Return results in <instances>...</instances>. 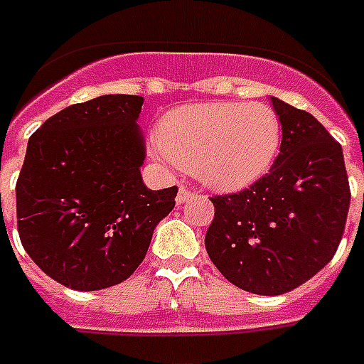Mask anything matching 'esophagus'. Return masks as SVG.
<instances>
[{"label":"esophagus","instance_id":"34e87169","mask_svg":"<svg viewBox=\"0 0 364 364\" xmlns=\"http://www.w3.org/2000/svg\"><path fill=\"white\" fill-rule=\"evenodd\" d=\"M196 192L194 190H190V188H186V186H180V190H178V196H176V202L178 203H186V202H190V200H192V198H196Z\"/></svg>","mask_w":364,"mask_h":364}]
</instances>
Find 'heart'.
Instances as JSON below:
<instances>
[{"label":"heart","mask_w":364,"mask_h":364,"mask_svg":"<svg viewBox=\"0 0 364 364\" xmlns=\"http://www.w3.org/2000/svg\"><path fill=\"white\" fill-rule=\"evenodd\" d=\"M282 143L278 113L260 102H208L170 112L156 159L190 168L205 186L239 190L264 176Z\"/></svg>","instance_id":"obj_1"}]
</instances>
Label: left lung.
<instances>
[{
  "label": "left lung",
  "instance_id": "8db88e82",
  "mask_svg": "<svg viewBox=\"0 0 364 364\" xmlns=\"http://www.w3.org/2000/svg\"><path fill=\"white\" fill-rule=\"evenodd\" d=\"M282 143L269 174L237 194L210 198L211 262L231 284L278 296L333 259L351 202L341 145L311 113L270 97Z\"/></svg>",
  "mask_w": 364,
  "mask_h": 364
}]
</instances>
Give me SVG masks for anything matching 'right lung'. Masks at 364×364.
I'll list each match as a JSON object with an SVG mask.
<instances>
[{"label":"right lung","instance_id":"add662e5","mask_svg":"<svg viewBox=\"0 0 364 364\" xmlns=\"http://www.w3.org/2000/svg\"><path fill=\"white\" fill-rule=\"evenodd\" d=\"M141 95H100L58 112L31 135L15 186L17 229L31 259L72 290L127 280L178 188L141 176Z\"/></svg>","mask_w":364,"mask_h":364}]
</instances>
